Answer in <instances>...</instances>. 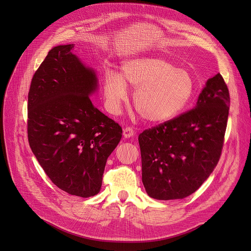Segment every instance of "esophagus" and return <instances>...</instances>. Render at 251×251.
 I'll use <instances>...</instances> for the list:
<instances>
[{"label":"esophagus","mask_w":251,"mask_h":251,"mask_svg":"<svg viewBox=\"0 0 251 251\" xmlns=\"http://www.w3.org/2000/svg\"><path fill=\"white\" fill-rule=\"evenodd\" d=\"M134 129L132 127H126L124 130H123V135L125 138H130L132 137L134 135Z\"/></svg>","instance_id":"1"}]
</instances>
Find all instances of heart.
<instances>
[{"instance_id": "obj_1", "label": "heart", "mask_w": 251, "mask_h": 251, "mask_svg": "<svg viewBox=\"0 0 251 251\" xmlns=\"http://www.w3.org/2000/svg\"><path fill=\"white\" fill-rule=\"evenodd\" d=\"M127 85L134 91V107L144 120L164 122L178 116L194 91L191 74L163 58L141 57L122 65V76L108 72L103 95L112 113H118L127 99Z\"/></svg>"}]
</instances>
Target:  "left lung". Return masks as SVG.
<instances>
[{
	"label": "left lung",
	"instance_id": "8db88e82",
	"mask_svg": "<svg viewBox=\"0 0 251 251\" xmlns=\"http://www.w3.org/2000/svg\"><path fill=\"white\" fill-rule=\"evenodd\" d=\"M229 108V89L219 73L195 108L139 134L142 182L151 197L181 200L201 186L222 154Z\"/></svg>",
	"mask_w": 251,
	"mask_h": 251
}]
</instances>
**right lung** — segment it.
Returning <instances> with one entry per match:
<instances>
[{"label":"right lung","mask_w":251,"mask_h":251,"mask_svg":"<svg viewBox=\"0 0 251 251\" xmlns=\"http://www.w3.org/2000/svg\"><path fill=\"white\" fill-rule=\"evenodd\" d=\"M74 45L51 49L35 71L27 103L30 149L48 177L71 195L98 194L109 155L122 128L92 104L94 70L72 54Z\"/></svg>","instance_id":"add662e5"}]
</instances>
